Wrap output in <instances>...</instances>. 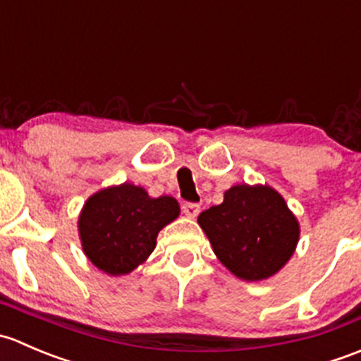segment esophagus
I'll return each mask as SVG.
<instances>
[{
    "label": "esophagus",
    "instance_id": "34e87169",
    "mask_svg": "<svg viewBox=\"0 0 361 361\" xmlns=\"http://www.w3.org/2000/svg\"><path fill=\"white\" fill-rule=\"evenodd\" d=\"M181 209H183V213L187 214L188 218H195L199 214V211H201V206L195 202H183Z\"/></svg>",
    "mask_w": 361,
    "mask_h": 361
}]
</instances>
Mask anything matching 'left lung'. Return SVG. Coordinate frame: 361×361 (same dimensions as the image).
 Returning <instances> with one entry per match:
<instances>
[{
	"instance_id": "obj_1",
	"label": "left lung",
	"mask_w": 361,
	"mask_h": 361,
	"mask_svg": "<svg viewBox=\"0 0 361 361\" xmlns=\"http://www.w3.org/2000/svg\"><path fill=\"white\" fill-rule=\"evenodd\" d=\"M218 260L239 279L262 281L274 276L298 243L297 218L285 199L267 185H235L224 202L197 218Z\"/></svg>"
}]
</instances>
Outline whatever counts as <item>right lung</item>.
I'll return each mask as SVG.
<instances>
[{
  "label": "right lung",
  "mask_w": 361,
  "mask_h": 361,
  "mask_svg": "<svg viewBox=\"0 0 361 361\" xmlns=\"http://www.w3.org/2000/svg\"><path fill=\"white\" fill-rule=\"evenodd\" d=\"M178 214L180 204L169 195L152 199L133 183L103 188L80 213L83 253L106 274H129L150 257L157 234Z\"/></svg>",
  "instance_id": "right-lung-1"
}]
</instances>
